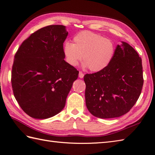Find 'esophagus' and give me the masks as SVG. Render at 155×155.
Listing matches in <instances>:
<instances>
[{
	"label": "esophagus",
	"mask_w": 155,
	"mask_h": 155,
	"mask_svg": "<svg viewBox=\"0 0 155 155\" xmlns=\"http://www.w3.org/2000/svg\"><path fill=\"white\" fill-rule=\"evenodd\" d=\"M84 77V74H83L82 72H79V78H83Z\"/></svg>",
	"instance_id": "esophagus-1"
}]
</instances>
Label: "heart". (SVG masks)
Wrapping results in <instances>:
<instances>
[{"label": "heart", "mask_w": 155, "mask_h": 155, "mask_svg": "<svg viewBox=\"0 0 155 155\" xmlns=\"http://www.w3.org/2000/svg\"><path fill=\"white\" fill-rule=\"evenodd\" d=\"M73 41H65L63 46L65 60L72 67L77 66L82 58L84 68L100 72L109 66L115 54L112 41L90 31L78 33Z\"/></svg>", "instance_id": "1"}]
</instances>
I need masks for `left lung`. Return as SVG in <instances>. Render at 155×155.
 <instances>
[{"mask_svg":"<svg viewBox=\"0 0 155 155\" xmlns=\"http://www.w3.org/2000/svg\"><path fill=\"white\" fill-rule=\"evenodd\" d=\"M121 43L109 66L84 76L86 105L97 118H113L127 113L142 92V59L130 45Z\"/></svg>","mask_w":155,"mask_h":155,"instance_id":"obj_1","label":"left lung"}]
</instances>
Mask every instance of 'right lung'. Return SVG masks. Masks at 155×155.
Wrapping results in <instances>:
<instances>
[{"label": "right lung", "mask_w": 155, "mask_h": 155, "mask_svg": "<svg viewBox=\"0 0 155 155\" xmlns=\"http://www.w3.org/2000/svg\"><path fill=\"white\" fill-rule=\"evenodd\" d=\"M66 27L50 25L33 33L15 55L12 71L14 96L25 113L46 119L59 113L79 71L64 60Z\"/></svg>", "instance_id": "right-lung-1"}]
</instances>
